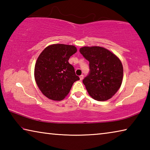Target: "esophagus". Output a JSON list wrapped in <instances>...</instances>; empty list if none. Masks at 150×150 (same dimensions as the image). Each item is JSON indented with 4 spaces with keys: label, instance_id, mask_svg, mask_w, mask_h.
Here are the masks:
<instances>
[{
    "label": "esophagus",
    "instance_id": "obj_1",
    "mask_svg": "<svg viewBox=\"0 0 150 150\" xmlns=\"http://www.w3.org/2000/svg\"><path fill=\"white\" fill-rule=\"evenodd\" d=\"M79 78H80V80L82 81L83 79V75H81L79 76Z\"/></svg>",
    "mask_w": 150,
    "mask_h": 150
}]
</instances>
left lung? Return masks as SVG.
Returning <instances> with one entry per match:
<instances>
[{"mask_svg":"<svg viewBox=\"0 0 150 150\" xmlns=\"http://www.w3.org/2000/svg\"><path fill=\"white\" fill-rule=\"evenodd\" d=\"M79 52L89 62V73L83 80L89 95L98 101L110 98L122 82L123 67L120 60L102 47L85 46Z\"/></svg>","mask_w":150,"mask_h":150,"instance_id":"obj_1","label":"left lung"}]
</instances>
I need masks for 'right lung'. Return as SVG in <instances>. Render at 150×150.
<instances>
[{
	"mask_svg": "<svg viewBox=\"0 0 150 150\" xmlns=\"http://www.w3.org/2000/svg\"><path fill=\"white\" fill-rule=\"evenodd\" d=\"M74 45L54 44L45 47L35 65L34 77L38 87L50 99L63 100L73 83L79 80L68 60L75 53Z\"/></svg>",
	"mask_w": 150,
	"mask_h": 150,
	"instance_id": "right-lung-1",
	"label": "right lung"
}]
</instances>
